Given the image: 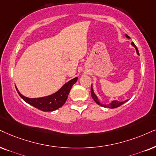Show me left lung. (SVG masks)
I'll use <instances>...</instances> for the list:
<instances>
[{
  "instance_id": "1",
  "label": "left lung",
  "mask_w": 156,
  "mask_h": 156,
  "mask_svg": "<svg viewBox=\"0 0 156 156\" xmlns=\"http://www.w3.org/2000/svg\"><path fill=\"white\" fill-rule=\"evenodd\" d=\"M125 36H126V37H127V38H130V37H129V36H128L127 34H126ZM131 44L133 45V46L134 47H135V49H136V52H137V55H139L138 50H137V47L135 46V44H134L133 42H132V43H131ZM90 94H91V96H92L93 99H94V101H96V103L97 104H98V105H100V106H103V107H107V108H111V109H114V108L119 107V106L122 105V104H125V102H127V100H125V101H116V100H114V101H112L111 102V103L109 104H103L100 103V101H98V97H97V96H96V94H94V90H93V88H92V85H91V88H90Z\"/></svg>"
}]
</instances>
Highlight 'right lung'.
<instances>
[{
  "label": "right lung",
  "mask_w": 156,
  "mask_h": 156,
  "mask_svg": "<svg viewBox=\"0 0 156 156\" xmlns=\"http://www.w3.org/2000/svg\"><path fill=\"white\" fill-rule=\"evenodd\" d=\"M77 80H78L77 77L74 78L73 79L70 80V81L67 82L66 84H64L62 86V88L57 92H55V94L41 98H31L26 97L19 91L16 87V88L19 95L27 103L33 106L37 109L41 110V111L52 112L59 109L66 103L70 90L71 89L72 86H73V84L76 83Z\"/></svg>",
  "instance_id": "1"
}]
</instances>
